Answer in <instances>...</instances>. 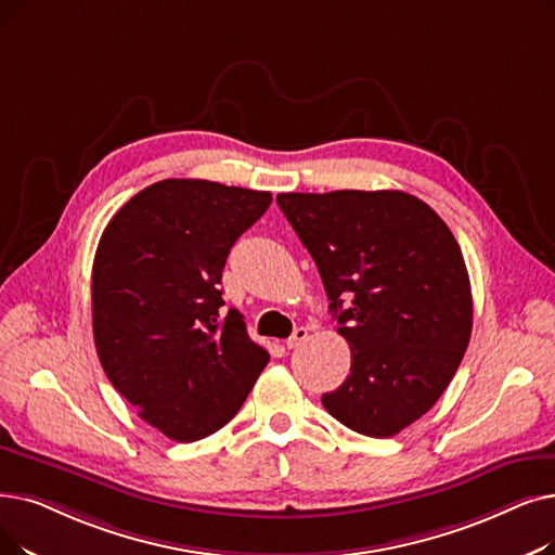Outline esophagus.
Returning <instances> with one entry per match:
<instances>
[{"mask_svg":"<svg viewBox=\"0 0 555 555\" xmlns=\"http://www.w3.org/2000/svg\"><path fill=\"white\" fill-rule=\"evenodd\" d=\"M308 340V328L306 326H299V328H295V333L287 337L285 340V347L287 349H297L299 345H304Z\"/></svg>","mask_w":555,"mask_h":555,"instance_id":"1","label":"esophagus"}]
</instances>
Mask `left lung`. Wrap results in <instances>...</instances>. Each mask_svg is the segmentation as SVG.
Segmentation results:
<instances>
[{
  "label": "left lung",
  "instance_id": "1",
  "mask_svg": "<svg viewBox=\"0 0 555 555\" xmlns=\"http://www.w3.org/2000/svg\"><path fill=\"white\" fill-rule=\"evenodd\" d=\"M276 202L351 349V374L324 408L360 436H397L442 397L467 351L461 247L436 210L401 190L283 192Z\"/></svg>",
  "mask_w": 555,
  "mask_h": 555
}]
</instances>
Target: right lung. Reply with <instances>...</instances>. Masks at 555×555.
<instances>
[{
	"mask_svg": "<svg viewBox=\"0 0 555 555\" xmlns=\"http://www.w3.org/2000/svg\"><path fill=\"white\" fill-rule=\"evenodd\" d=\"M270 192L204 179L140 190L106 224L92 262V333L113 388L150 426L195 442L229 424L270 353L222 315V270Z\"/></svg>",
	"mask_w": 555,
	"mask_h": 555,
	"instance_id": "add662e5",
	"label": "right lung"
}]
</instances>
